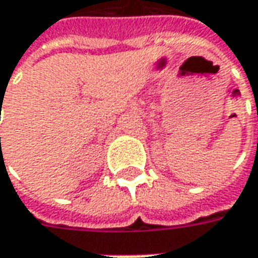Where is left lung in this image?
I'll list each match as a JSON object with an SVG mask.
<instances>
[{
	"label": "left lung",
	"mask_w": 258,
	"mask_h": 258,
	"mask_svg": "<svg viewBox=\"0 0 258 258\" xmlns=\"http://www.w3.org/2000/svg\"><path fill=\"white\" fill-rule=\"evenodd\" d=\"M234 92H238V90H234Z\"/></svg>",
	"instance_id": "8db88e82"
}]
</instances>
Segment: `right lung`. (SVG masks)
<instances>
[{
  "label": "right lung",
  "mask_w": 258,
  "mask_h": 258,
  "mask_svg": "<svg viewBox=\"0 0 258 258\" xmlns=\"http://www.w3.org/2000/svg\"><path fill=\"white\" fill-rule=\"evenodd\" d=\"M0 141H1V139H0Z\"/></svg>",
  "instance_id": "obj_1"
}]
</instances>
